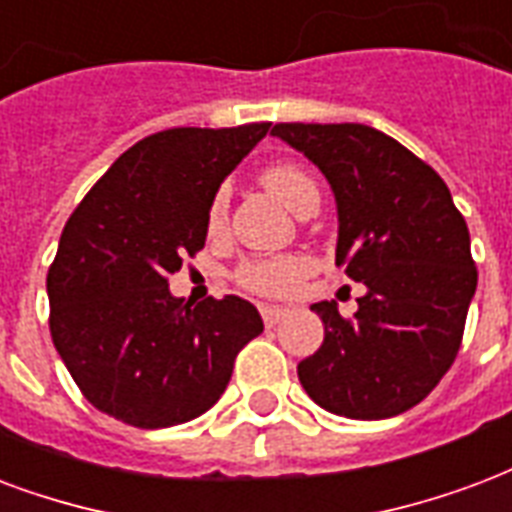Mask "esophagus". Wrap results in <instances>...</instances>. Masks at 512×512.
I'll return each instance as SVG.
<instances>
[{
	"mask_svg": "<svg viewBox=\"0 0 512 512\" xmlns=\"http://www.w3.org/2000/svg\"><path fill=\"white\" fill-rule=\"evenodd\" d=\"M260 314H263L265 325L273 327V325H279V322H282V319L287 317V314H290V308L268 306V303H265V306H260Z\"/></svg>",
	"mask_w": 512,
	"mask_h": 512,
	"instance_id": "34e87169",
	"label": "esophagus"
}]
</instances>
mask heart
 <instances>
[{
	"mask_svg": "<svg viewBox=\"0 0 512 512\" xmlns=\"http://www.w3.org/2000/svg\"><path fill=\"white\" fill-rule=\"evenodd\" d=\"M263 185L271 190L284 206H290L292 212H298V206L319 195L317 182L308 177L306 171L295 166V163H276L263 171ZM228 228V195L217 193L214 201L209 204L206 214V230L209 236H222ZM308 273V260L298 255H279V257H260V260H249L239 268V282L247 290L257 295H271V298H282L290 292L298 290L303 276Z\"/></svg>",
	"mask_w": 512,
	"mask_h": 512,
	"instance_id": "1",
	"label": "heart"
}]
</instances>
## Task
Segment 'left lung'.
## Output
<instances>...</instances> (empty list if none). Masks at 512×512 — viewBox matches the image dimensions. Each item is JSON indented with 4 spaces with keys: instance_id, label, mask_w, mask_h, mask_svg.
Listing matches in <instances>:
<instances>
[{
    "instance_id": "left-lung-1",
    "label": "left lung",
    "mask_w": 512,
    "mask_h": 512,
    "mask_svg": "<svg viewBox=\"0 0 512 512\" xmlns=\"http://www.w3.org/2000/svg\"><path fill=\"white\" fill-rule=\"evenodd\" d=\"M335 195V265L365 284L354 317L314 303L325 341L298 365L306 395L346 419L408 411L446 376L478 287L470 230L446 182L392 136L362 123H276Z\"/></svg>"
}]
</instances>
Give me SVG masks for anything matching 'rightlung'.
Listing matches in <instances>:
<instances>
[{"instance_id":"1","label":"right lung","mask_w":512,"mask_h":512,"mask_svg":"<svg viewBox=\"0 0 512 512\" xmlns=\"http://www.w3.org/2000/svg\"><path fill=\"white\" fill-rule=\"evenodd\" d=\"M271 123L169 128L117 158L74 209L48 271L50 335L85 400L142 429L212 408L263 319L225 295L174 298L169 276L206 244V214Z\"/></svg>"}]
</instances>
